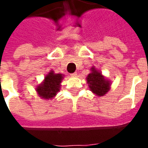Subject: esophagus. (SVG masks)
Listing matches in <instances>:
<instances>
[{
	"label": "esophagus",
	"mask_w": 148,
	"mask_h": 148,
	"mask_svg": "<svg viewBox=\"0 0 148 148\" xmlns=\"http://www.w3.org/2000/svg\"><path fill=\"white\" fill-rule=\"evenodd\" d=\"M71 75L72 76V77H75V76H77V73H76V72H74V73L71 74Z\"/></svg>",
	"instance_id": "34e87169"
}]
</instances>
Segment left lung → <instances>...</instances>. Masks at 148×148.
Masks as SVG:
<instances>
[{
	"label": "left lung",
	"instance_id": "obj_1",
	"mask_svg": "<svg viewBox=\"0 0 148 148\" xmlns=\"http://www.w3.org/2000/svg\"><path fill=\"white\" fill-rule=\"evenodd\" d=\"M86 80L91 91L97 96H104L109 90V81L106 80L102 74L93 67L91 68V73L87 76Z\"/></svg>",
	"mask_w": 148,
	"mask_h": 148
}]
</instances>
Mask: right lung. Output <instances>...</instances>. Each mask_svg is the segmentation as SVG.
<instances>
[{
  "label": "right lung",
  "mask_w": 148,
  "mask_h": 148,
  "mask_svg": "<svg viewBox=\"0 0 148 148\" xmlns=\"http://www.w3.org/2000/svg\"><path fill=\"white\" fill-rule=\"evenodd\" d=\"M62 79V74H54L51 71L44 78L43 82L36 89L39 95L44 99H51L59 91L60 83Z\"/></svg>",
  "instance_id": "right-lung-1"
}]
</instances>
